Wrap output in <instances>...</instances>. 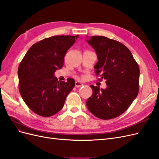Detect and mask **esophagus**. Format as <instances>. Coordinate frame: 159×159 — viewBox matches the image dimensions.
Wrapping results in <instances>:
<instances>
[{
  "label": "esophagus",
  "mask_w": 159,
  "mask_h": 159,
  "mask_svg": "<svg viewBox=\"0 0 159 159\" xmlns=\"http://www.w3.org/2000/svg\"><path fill=\"white\" fill-rule=\"evenodd\" d=\"M82 85H83V84H82L81 82L76 81L75 83V87H81Z\"/></svg>",
  "instance_id": "1"
}]
</instances>
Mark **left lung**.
I'll return each instance as SVG.
<instances>
[{
	"instance_id": "8db88e82",
	"label": "left lung",
	"mask_w": 159,
	"mask_h": 159,
	"mask_svg": "<svg viewBox=\"0 0 159 159\" xmlns=\"http://www.w3.org/2000/svg\"><path fill=\"white\" fill-rule=\"evenodd\" d=\"M93 48L98 62L95 72L100 81L106 80L107 88L90 85L92 95L87 100L88 110L96 117L109 120L124 113L138 96L139 68L132 52L122 43L104 36L87 40Z\"/></svg>"
}]
</instances>
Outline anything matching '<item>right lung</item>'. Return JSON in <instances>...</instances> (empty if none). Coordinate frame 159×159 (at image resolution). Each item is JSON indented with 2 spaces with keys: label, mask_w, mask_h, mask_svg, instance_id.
<instances>
[{
  "label": "right lung",
  "mask_w": 159,
  "mask_h": 159,
  "mask_svg": "<svg viewBox=\"0 0 159 159\" xmlns=\"http://www.w3.org/2000/svg\"><path fill=\"white\" fill-rule=\"evenodd\" d=\"M78 35H55L33 45L19 64V91L30 110L49 117L62 108L75 81H59L54 74L64 65V57Z\"/></svg>",
  "instance_id": "right-lung-1"
}]
</instances>
